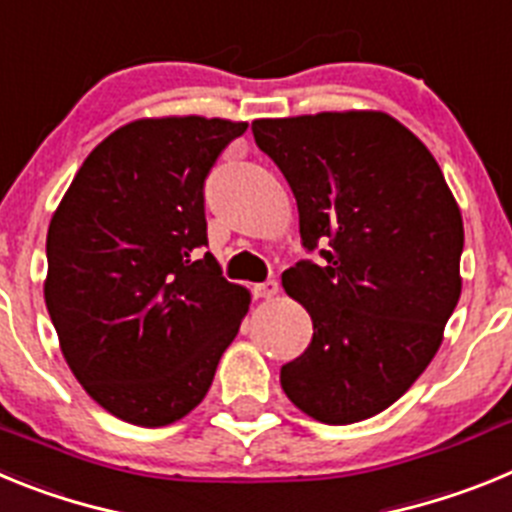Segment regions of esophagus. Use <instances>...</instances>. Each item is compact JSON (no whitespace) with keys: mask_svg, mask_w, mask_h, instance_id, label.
<instances>
[{"mask_svg":"<svg viewBox=\"0 0 512 512\" xmlns=\"http://www.w3.org/2000/svg\"><path fill=\"white\" fill-rule=\"evenodd\" d=\"M279 292V284L274 279H266L261 284H253V297H264V300H271V297Z\"/></svg>","mask_w":512,"mask_h":512,"instance_id":"1","label":"esophagus"}]
</instances>
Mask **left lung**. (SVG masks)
I'll use <instances>...</instances> for the list:
<instances>
[{
  "mask_svg": "<svg viewBox=\"0 0 512 512\" xmlns=\"http://www.w3.org/2000/svg\"><path fill=\"white\" fill-rule=\"evenodd\" d=\"M300 212V261L282 287L312 318L279 382L302 413L348 425L387 410L443 341L461 295L464 225L431 151L387 112L253 120Z\"/></svg>",
  "mask_w": 512,
  "mask_h": 512,
  "instance_id": "obj_1",
  "label": "left lung"
}]
</instances>
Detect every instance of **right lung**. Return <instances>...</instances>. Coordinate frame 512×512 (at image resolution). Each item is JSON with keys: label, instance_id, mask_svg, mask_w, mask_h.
Here are the masks:
<instances>
[{"label": "right lung", "instance_id": "1", "mask_svg": "<svg viewBox=\"0 0 512 512\" xmlns=\"http://www.w3.org/2000/svg\"><path fill=\"white\" fill-rule=\"evenodd\" d=\"M248 122L143 117L94 148L48 228L45 305L97 405L158 428L192 413L246 318L207 246L205 179Z\"/></svg>", "mask_w": 512, "mask_h": 512}]
</instances>
